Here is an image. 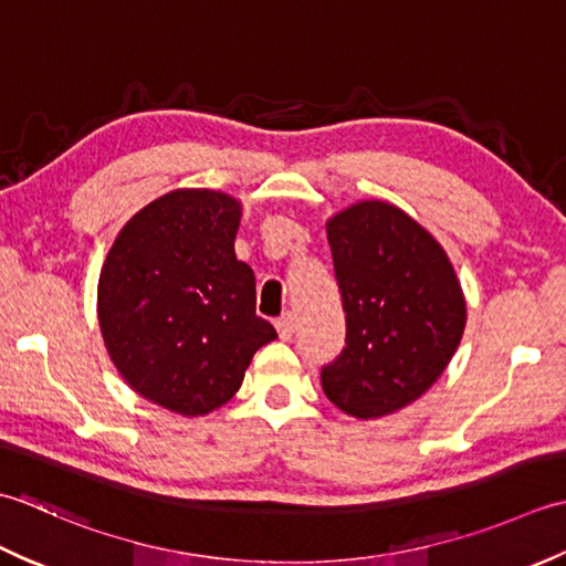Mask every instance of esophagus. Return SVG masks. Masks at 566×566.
Here are the masks:
<instances>
[{"label":"esophagus","mask_w":566,"mask_h":566,"mask_svg":"<svg viewBox=\"0 0 566 566\" xmlns=\"http://www.w3.org/2000/svg\"><path fill=\"white\" fill-rule=\"evenodd\" d=\"M275 329H279V337L283 342H291L293 339V332H295V319L291 313H285L283 317L275 319Z\"/></svg>","instance_id":"esophagus-1"}]
</instances>
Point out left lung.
<instances>
[{
    "instance_id": "obj_1",
    "label": "left lung",
    "mask_w": 566,
    "mask_h": 566,
    "mask_svg": "<svg viewBox=\"0 0 566 566\" xmlns=\"http://www.w3.org/2000/svg\"><path fill=\"white\" fill-rule=\"evenodd\" d=\"M327 239L347 347L322 368V390L352 418H384L442 376L467 300L444 249L396 205L356 202L329 219Z\"/></svg>"
}]
</instances>
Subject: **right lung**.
<instances>
[{
  "instance_id": "right-lung-1",
  "label": "right lung",
  "mask_w": 566,
  "mask_h": 566,
  "mask_svg": "<svg viewBox=\"0 0 566 566\" xmlns=\"http://www.w3.org/2000/svg\"><path fill=\"white\" fill-rule=\"evenodd\" d=\"M239 222L232 195L166 192L122 227L99 273L109 359L138 396L186 418L224 406L253 354L279 337L234 253Z\"/></svg>"
}]
</instances>
